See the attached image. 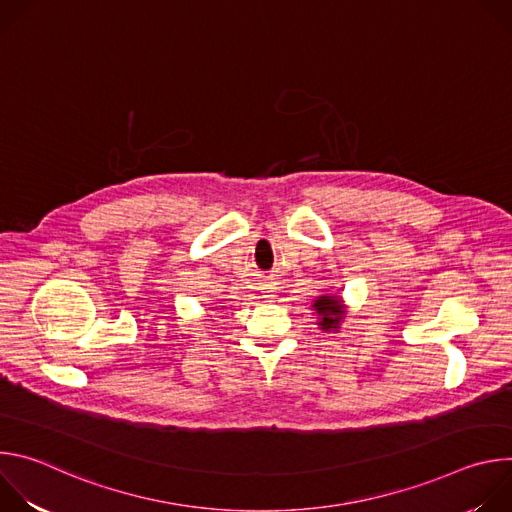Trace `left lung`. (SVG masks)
Segmentation results:
<instances>
[{"label":"left lung","mask_w":512,"mask_h":512,"mask_svg":"<svg viewBox=\"0 0 512 512\" xmlns=\"http://www.w3.org/2000/svg\"><path fill=\"white\" fill-rule=\"evenodd\" d=\"M316 314L320 316V322L318 326L324 330V332H332V330H338L340 328V322L346 314L342 302L338 296H320L318 300H314V306Z\"/></svg>","instance_id":"1"}]
</instances>
